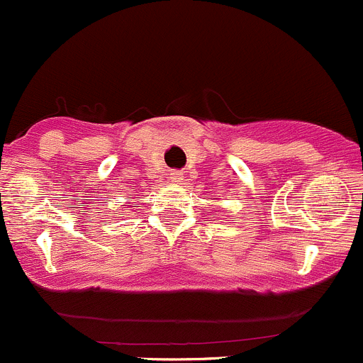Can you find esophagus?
<instances>
[{"instance_id": "34e87169", "label": "esophagus", "mask_w": 363, "mask_h": 363, "mask_svg": "<svg viewBox=\"0 0 363 363\" xmlns=\"http://www.w3.org/2000/svg\"><path fill=\"white\" fill-rule=\"evenodd\" d=\"M170 181L172 182H181L182 181V174H181V172H172V174H170Z\"/></svg>"}]
</instances>
